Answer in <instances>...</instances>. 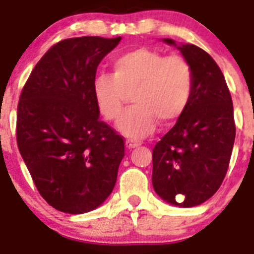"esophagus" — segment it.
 Returning <instances> with one entry per match:
<instances>
[{"label": "esophagus", "mask_w": 254, "mask_h": 254, "mask_svg": "<svg viewBox=\"0 0 254 254\" xmlns=\"http://www.w3.org/2000/svg\"><path fill=\"white\" fill-rule=\"evenodd\" d=\"M141 145L140 141H136V140H127L126 141V146L128 147V149H136Z\"/></svg>", "instance_id": "1"}]
</instances>
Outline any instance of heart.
<instances>
[{"label": "heart", "mask_w": 254, "mask_h": 254, "mask_svg": "<svg viewBox=\"0 0 254 254\" xmlns=\"http://www.w3.org/2000/svg\"><path fill=\"white\" fill-rule=\"evenodd\" d=\"M112 75L94 77L93 94L100 114L109 122L120 120L126 94L134 103L118 123L132 138L145 137L156 121L170 126L181 118L193 93V71L182 56H167L149 48H136L112 61Z\"/></svg>", "instance_id": "heart-1"}]
</instances>
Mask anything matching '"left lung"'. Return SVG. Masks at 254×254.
Instances as JSON below:
<instances>
[{"label":"left lung","mask_w":254,"mask_h":254,"mask_svg":"<svg viewBox=\"0 0 254 254\" xmlns=\"http://www.w3.org/2000/svg\"><path fill=\"white\" fill-rule=\"evenodd\" d=\"M178 49L193 71V93L152 150V186L164 201L192 207L214 196L225 178L235 140L234 111L225 77L207 52L193 44Z\"/></svg>","instance_id":"1"}]
</instances>
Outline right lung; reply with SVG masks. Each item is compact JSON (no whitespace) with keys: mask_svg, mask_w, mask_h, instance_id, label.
<instances>
[{"mask_svg":"<svg viewBox=\"0 0 254 254\" xmlns=\"http://www.w3.org/2000/svg\"><path fill=\"white\" fill-rule=\"evenodd\" d=\"M121 39L61 40L35 64L20 94L19 151L40 196L66 214L94 210L116 186L125 141L99 120L93 81Z\"/></svg>","mask_w":254,"mask_h":254,"instance_id":"1","label":"right lung"}]
</instances>
